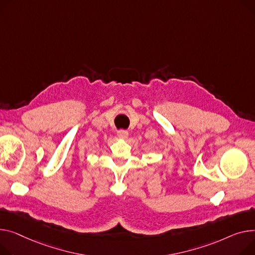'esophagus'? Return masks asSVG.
Instances as JSON below:
<instances>
[{
  "mask_svg": "<svg viewBox=\"0 0 255 255\" xmlns=\"http://www.w3.org/2000/svg\"><path fill=\"white\" fill-rule=\"evenodd\" d=\"M117 134H118V136L120 137V138H126L128 136V131L124 130V129H120V130L117 132Z\"/></svg>",
  "mask_w": 255,
  "mask_h": 255,
  "instance_id": "obj_1",
  "label": "esophagus"
}]
</instances>
